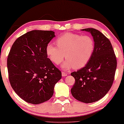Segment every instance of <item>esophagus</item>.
Segmentation results:
<instances>
[{"instance_id":"obj_1","label":"esophagus","mask_w":124,"mask_h":124,"mask_svg":"<svg viewBox=\"0 0 124 124\" xmlns=\"http://www.w3.org/2000/svg\"><path fill=\"white\" fill-rule=\"evenodd\" d=\"M62 76H66L68 74L65 72H62Z\"/></svg>"}]
</instances>
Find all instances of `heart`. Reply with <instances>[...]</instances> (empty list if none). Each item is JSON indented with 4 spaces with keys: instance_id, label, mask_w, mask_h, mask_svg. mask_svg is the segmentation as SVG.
<instances>
[{
    "instance_id": "obj_1",
    "label": "heart",
    "mask_w": 124,
    "mask_h": 124,
    "mask_svg": "<svg viewBox=\"0 0 124 124\" xmlns=\"http://www.w3.org/2000/svg\"><path fill=\"white\" fill-rule=\"evenodd\" d=\"M56 46L49 43L46 53L50 60L59 65L65 56L66 60L62 65L64 69L82 68L92 58L95 49L94 39L89 36L67 33L55 40Z\"/></svg>"
}]
</instances>
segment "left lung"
Masks as SVG:
<instances>
[{
    "mask_svg": "<svg viewBox=\"0 0 124 124\" xmlns=\"http://www.w3.org/2000/svg\"><path fill=\"white\" fill-rule=\"evenodd\" d=\"M82 31L92 34L95 49L85 66L71 74L75 80L71 92L77 100L91 103L103 98L110 89L114 80L117 60L110 40L102 33L92 28Z\"/></svg>",
    "mask_w": 124,
    "mask_h": 124,
    "instance_id": "left-lung-1",
    "label": "left lung"
}]
</instances>
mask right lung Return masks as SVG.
Segmentation results:
<instances>
[{"instance_id":"add662e5","label":"right lung","mask_w":124,"mask_h":124,"mask_svg":"<svg viewBox=\"0 0 124 124\" xmlns=\"http://www.w3.org/2000/svg\"><path fill=\"white\" fill-rule=\"evenodd\" d=\"M55 37L52 31L33 30L16 39L8 56L10 84L26 102L38 104L48 101L62 72L47 58L46 46Z\"/></svg>"}]
</instances>
